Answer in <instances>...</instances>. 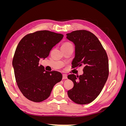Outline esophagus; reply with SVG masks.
<instances>
[{
	"mask_svg": "<svg viewBox=\"0 0 126 126\" xmlns=\"http://www.w3.org/2000/svg\"><path fill=\"white\" fill-rule=\"evenodd\" d=\"M63 79H67V75L66 74H63Z\"/></svg>",
	"mask_w": 126,
	"mask_h": 126,
	"instance_id": "esophagus-1",
	"label": "esophagus"
}]
</instances>
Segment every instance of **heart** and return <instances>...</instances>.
<instances>
[{"mask_svg":"<svg viewBox=\"0 0 126 126\" xmlns=\"http://www.w3.org/2000/svg\"><path fill=\"white\" fill-rule=\"evenodd\" d=\"M72 46V44L70 43H69V42H66V43H64L62 47H66V46Z\"/></svg>","mask_w":126,"mask_h":126,"instance_id":"1","label":"heart"}]
</instances>
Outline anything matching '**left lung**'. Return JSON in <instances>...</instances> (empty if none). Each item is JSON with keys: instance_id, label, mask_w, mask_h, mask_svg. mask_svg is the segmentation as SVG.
<instances>
[{"instance_id": "1", "label": "left lung", "mask_w": 126, "mask_h": 126, "mask_svg": "<svg viewBox=\"0 0 126 126\" xmlns=\"http://www.w3.org/2000/svg\"><path fill=\"white\" fill-rule=\"evenodd\" d=\"M66 35L75 46L72 68L83 67L82 75L68 76L74 85L68 91V97L76 104H88L100 94L108 79V56L97 37L91 32L79 30Z\"/></svg>"}]
</instances>
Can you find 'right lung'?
Segmentation results:
<instances>
[{
	"instance_id": "1",
	"label": "right lung",
	"mask_w": 126,
	"mask_h": 126,
	"mask_svg": "<svg viewBox=\"0 0 126 126\" xmlns=\"http://www.w3.org/2000/svg\"><path fill=\"white\" fill-rule=\"evenodd\" d=\"M63 35L48 30L28 34L19 43L13 60L15 79L19 89L28 100L36 102L47 99L53 87L62 80L63 76L56 71H47L39 66Z\"/></svg>"
}]
</instances>
